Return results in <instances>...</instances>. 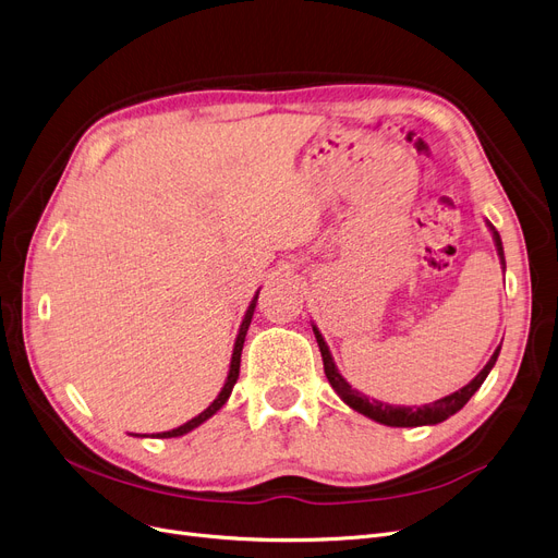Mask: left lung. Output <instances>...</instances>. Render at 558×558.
<instances>
[{"mask_svg": "<svg viewBox=\"0 0 558 558\" xmlns=\"http://www.w3.org/2000/svg\"><path fill=\"white\" fill-rule=\"evenodd\" d=\"M489 232H492V239H494V245H497V255L501 259V266L506 268V257H504V245H501V236L499 232L494 230V225L487 222ZM313 331H315V338H317V344H319V352H322V361H324V373H326V379L328 384L333 386L336 393L340 396V400L344 404L352 407L354 411H359V414L373 418L381 425H388V427H418V425H437V423H444L446 418H450L452 414H458V411L471 400V396L476 393V390L483 386V381L487 379L489 369L494 367V363H497L499 359V352H501V344L494 349L492 359L487 361V365L481 369V373L473 377L466 386H462L460 390H456V393H450L437 402H429V404H423V407H398V404H388V402H379V400H369L367 396L359 393L356 388L349 386V381L340 375V369L331 356V352H328V344L324 340V336L319 333V328L313 324Z\"/></svg>", "mask_w": 558, "mask_h": 558, "instance_id": "1", "label": "left lung"}]
</instances>
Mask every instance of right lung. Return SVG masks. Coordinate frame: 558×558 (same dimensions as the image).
<instances>
[{"label": "right lung", "mask_w": 558, "mask_h": 558, "mask_svg": "<svg viewBox=\"0 0 558 558\" xmlns=\"http://www.w3.org/2000/svg\"><path fill=\"white\" fill-rule=\"evenodd\" d=\"M257 296H259V290L255 292V296H253V301H251V305H247V311H245V315H243V322H241V326H239V333H236V340H234V352H232V361H230V373H227V379H225V386L220 388V393H218V398L206 407L199 416H195V418H191L189 423H183V425H179V427H174V429H170V432H158L156 435V439H172V437H183V435H189L191 429H195L197 425H202L204 421H209L216 411L230 400V396H232V388H234V384H236V379H239V367H241V352H243V342H245V333H247V326H251V322H253V315H255V305H257ZM133 437H140V435H133ZM142 437H147V435H142Z\"/></svg>", "instance_id": "add662e5"}]
</instances>
